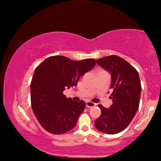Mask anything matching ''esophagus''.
Listing matches in <instances>:
<instances>
[{
  "instance_id": "1",
  "label": "esophagus",
  "mask_w": 161,
  "mask_h": 161,
  "mask_svg": "<svg viewBox=\"0 0 161 161\" xmlns=\"http://www.w3.org/2000/svg\"><path fill=\"white\" fill-rule=\"evenodd\" d=\"M86 106L87 107L91 108V107H95V106H96V103L94 102H86Z\"/></svg>"
}]
</instances>
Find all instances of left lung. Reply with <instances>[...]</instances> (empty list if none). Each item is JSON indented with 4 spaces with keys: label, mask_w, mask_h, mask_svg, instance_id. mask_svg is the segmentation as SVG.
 I'll return each instance as SVG.
<instances>
[{
    "label": "left lung",
    "mask_w": 161,
    "mask_h": 161,
    "mask_svg": "<svg viewBox=\"0 0 161 161\" xmlns=\"http://www.w3.org/2000/svg\"><path fill=\"white\" fill-rule=\"evenodd\" d=\"M97 64L110 73L113 103L107 108L99 104L102 114L95 127L107 134H116L129 126L138 109L141 85L136 69L123 58L111 55L97 59Z\"/></svg>",
    "instance_id": "8db88e82"
}]
</instances>
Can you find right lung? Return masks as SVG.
Masks as SVG:
<instances>
[{
  "mask_svg": "<svg viewBox=\"0 0 161 161\" xmlns=\"http://www.w3.org/2000/svg\"><path fill=\"white\" fill-rule=\"evenodd\" d=\"M95 64L94 59L74 61L64 56H53L35 69L31 84V106L47 131L62 134L76 126L85 102L67 99L63 91L77 86L81 76L93 69Z\"/></svg>",
  "mask_w": 161,
  "mask_h": 161,
  "instance_id": "obj_1",
  "label": "right lung"
}]
</instances>
